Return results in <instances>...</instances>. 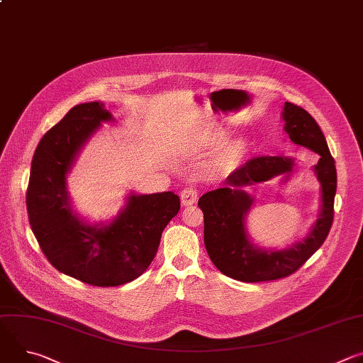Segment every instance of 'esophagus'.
Wrapping results in <instances>:
<instances>
[{"instance_id":"obj_1","label":"esophagus","mask_w":363,"mask_h":363,"mask_svg":"<svg viewBox=\"0 0 363 363\" xmlns=\"http://www.w3.org/2000/svg\"><path fill=\"white\" fill-rule=\"evenodd\" d=\"M196 198H198V192H196V189L192 188V186H186V188H184V189L181 191V203H182L184 206L195 203V202H196Z\"/></svg>"}]
</instances>
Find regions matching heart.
Instances as JSON below:
<instances>
[{"label":"heart","mask_w":363,"mask_h":363,"mask_svg":"<svg viewBox=\"0 0 363 363\" xmlns=\"http://www.w3.org/2000/svg\"><path fill=\"white\" fill-rule=\"evenodd\" d=\"M223 135H218L217 138H216V143H221V140H223ZM247 142L244 140V139H238L235 143H234V153H241V152H245V149H247Z\"/></svg>","instance_id":"obj_1"}]
</instances>
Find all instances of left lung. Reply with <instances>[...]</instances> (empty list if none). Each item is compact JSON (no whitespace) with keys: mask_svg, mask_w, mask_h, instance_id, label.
<instances>
[{"mask_svg":"<svg viewBox=\"0 0 363 363\" xmlns=\"http://www.w3.org/2000/svg\"><path fill=\"white\" fill-rule=\"evenodd\" d=\"M281 119L283 130L290 142L313 150L320 157L318 164L310 168L319 182L318 218L301 241L290 247L277 250L255 244L247 228V217L255 198L245 188L276 177H280V185H286L300 165L297 158L274 155L254 158L235 169L223 188L203 194L198 201L203 213L206 252L214 266L234 280L258 283L290 276L320 248L332 227L336 167L325 135L312 116L290 101L283 105Z\"/></svg>","mask_w":363,"mask_h":363,"instance_id":"1","label":"left lung"}]
</instances>
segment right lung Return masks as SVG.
<instances>
[{"instance_id":"1","label":"right lung","mask_w":363,"mask_h":363,"mask_svg":"<svg viewBox=\"0 0 363 363\" xmlns=\"http://www.w3.org/2000/svg\"><path fill=\"white\" fill-rule=\"evenodd\" d=\"M115 121L99 100L72 108L41 138L27 189L30 225L48 262L60 273L97 287L126 284L143 274L181 206L172 191H129L109 220L91 223L77 213L67 178L89 140L103 123Z\"/></svg>"}]
</instances>
